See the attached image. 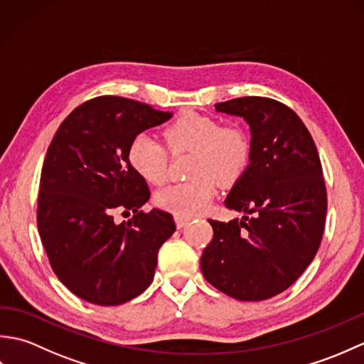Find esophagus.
<instances>
[{
  "mask_svg": "<svg viewBox=\"0 0 364 364\" xmlns=\"http://www.w3.org/2000/svg\"><path fill=\"white\" fill-rule=\"evenodd\" d=\"M175 223H176L178 228H183V227L188 225L189 219L188 218H183V215H175Z\"/></svg>",
  "mask_w": 364,
  "mask_h": 364,
  "instance_id": "esophagus-1",
  "label": "esophagus"
}]
</instances>
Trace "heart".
Returning <instances> with one entry per match:
<instances>
[{"mask_svg": "<svg viewBox=\"0 0 364 364\" xmlns=\"http://www.w3.org/2000/svg\"><path fill=\"white\" fill-rule=\"evenodd\" d=\"M164 137L170 151H192V180L168 184L154 197L162 210L183 218L205 211L215 196V181L223 186L235 183L249 164V137L237 127H222L211 115L183 112L164 129ZM128 159L145 181L161 184L167 178V149L149 134L131 141Z\"/></svg>", "mask_w": 364, "mask_h": 364, "instance_id": "obj_1", "label": "heart"}]
</instances>
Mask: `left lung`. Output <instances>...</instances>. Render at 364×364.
Returning a JSON list of instances; mask_svg holds the SVG:
<instances>
[{"label":"left lung","mask_w":364,"mask_h":364,"mask_svg":"<svg viewBox=\"0 0 364 364\" xmlns=\"http://www.w3.org/2000/svg\"><path fill=\"white\" fill-rule=\"evenodd\" d=\"M250 127V164L225 200L242 220L210 219L214 236L200 258L203 277L227 296H277L316 257L326 225L327 189L318 149L291 107L266 97L215 105Z\"/></svg>","instance_id":"left-lung-1"}]
</instances>
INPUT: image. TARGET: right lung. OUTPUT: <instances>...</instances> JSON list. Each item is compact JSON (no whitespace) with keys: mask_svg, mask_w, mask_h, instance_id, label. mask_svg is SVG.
<instances>
[{"mask_svg":"<svg viewBox=\"0 0 364 364\" xmlns=\"http://www.w3.org/2000/svg\"><path fill=\"white\" fill-rule=\"evenodd\" d=\"M170 117L129 98L97 97L67 115L46 151L38 235L54 274L90 304L120 305L142 294L159 247L176 230L170 213L141 211L150 189L128 159L131 141ZM117 210L134 218L115 224Z\"/></svg>","mask_w":364,"mask_h":364,"instance_id":"1","label":"right lung"}]
</instances>
